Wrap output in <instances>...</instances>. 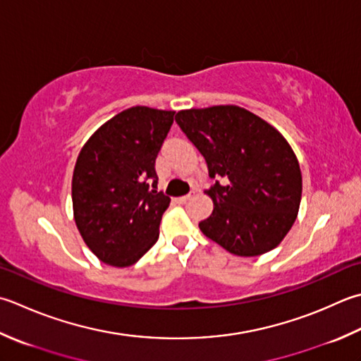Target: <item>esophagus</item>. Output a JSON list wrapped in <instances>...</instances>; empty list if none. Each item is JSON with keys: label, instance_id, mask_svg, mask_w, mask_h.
Returning a JSON list of instances; mask_svg holds the SVG:
<instances>
[{"label": "esophagus", "instance_id": "1", "mask_svg": "<svg viewBox=\"0 0 361 361\" xmlns=\"http://www.w3.org/2000/svg\"><path fill=\"white\" fill-rule=\"evenodd\" d=\"M194 195H195V190H190L189 194L183 195V197H178V199H176V202H178V203H186V202H189L190 199H192Z\"/></svg>", "mask_w": 361, "mask_h": 361}]
</instances>
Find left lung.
<instances>
[{
  "label": "left lung",
  "mask_w": 361,
  "mask_h": 361,
  "mask_svg": "<svg viewBox=\"0 0 361 361\" xmlns=\"http://www.w3.org/2000/svg\"><path fill=\"white\" fill-rule=\"evenodd\" d=\"M181 131L207 161L214 209L199 224L204 236L233 255L275 249L299 213L302 173L286 139L239 106L180 111Z\"/></svg>",
  "instance_id": "1"
}]
</instances>
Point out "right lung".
<instances>
[{
    "label": "right lung",
    "instance_id": "add662e5",
    "mask_svg": "<svg viewBox=\"0 0 361 361\" xmlns=\"http://www.w3.org/2000/svg\"><path fill=\"white\" fill-rule=\"evenodd\" d=\"M173 111L134 106L100 126L76 159V227L103 263L131 266L152 249L171 197L158 192L154 162Z\"/></svg>",
    "mask_w": 361,
    "mask_h": 361
}]
</instances>
